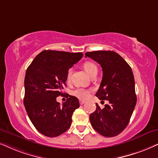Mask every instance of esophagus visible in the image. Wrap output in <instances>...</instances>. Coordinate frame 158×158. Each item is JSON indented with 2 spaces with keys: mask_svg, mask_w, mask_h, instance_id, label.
I'll return each mask as SVG.
<instances>
[{
  "mask_svg": "<svg viewBox=\"0 0 158 158\" xmlns=\"http://www.w3.org/2000/svg\"><path fill=\"white\" fill-rule=\"evenodd\" d=\"M79 103H80L81 105H83L85 103V101H79Z\"/></svg>",
  "mask_w": 158,
  "mask_h": 158,
  "instance_id": "1",
  "label": "esophagus"
}]
</instances>
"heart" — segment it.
Wrapping results in <instances>:
<instances>
[{"instance_id": "heart-1", "label": "heart", "mask_w": 158, "mask_h": 158, "mask_svg": "<svg viewBox=\"0 0 158 158\" xmlns=\"http://www.w3.org/2000/svg\"><path fill=\"white\" fill-rule=\"evenodd\" d=\"M83 67L86 72L88 73L89 77H91L92 75L94 74L95 73L98 72V68L96 65L95 63H93V62H85L84 63ZM71 73H72V69H69L67 72V79H70L71 76ZM89 93H90V90L89 89H85V88H81V87H79V88L76 89L75 90L73 91V95L75 97L78 98L81 100H86L87 99L89 96Z\"/></svg>"}]
</instances>
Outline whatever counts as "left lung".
I'll use <instances>...</instances> for the list:
<instances>
[{"label": "left lung", "instance_id": "8db88e82", "mask_svg": "<svg viewBox=\"0 0 158 158\" xmlns=\"http://www.w3.org/2000/svg\"><path fill=\"white\" fill-rule=\"evenodd\" d=\"M101 65L103 78L95 95L107 100L109 104L89 115L92 126L105 137H114L128 125L136 104L134 77L131 68L119 54L113 51H94L85 53Z\"/></svg>", "mask_w": 158, "mask_h": 158}]
</instances>
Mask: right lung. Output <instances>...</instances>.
<instances>
[{"instance_id": "obj_1", "label": "right lung", "mask_w": 158, "mask_h": 158, "mask_svg": "<svg viewBox=\"0 0 158 158\" xmlns=\"http://www.w3.org/2000/svg\"><path fill=\"white\" fill-rule=\"evenodd\" d=\"M82 56L81 52L44 50L26 71L24 106L31 123L46 136H58L71 126L79 100L66 94V101L60 106L56 98L63 95L69 69Z\"/></svg>"}]
</instances>
